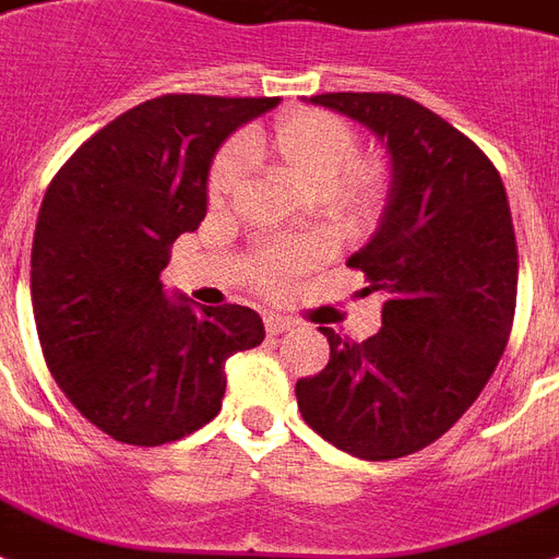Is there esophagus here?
<instances>
[{"label": "esophagus", "mask_w": 559, "mask_h": 559, "mask_svg": "<svg viewBox=\"0 0 559 559\" xmlns=\"http://www.w3.org/2000/svg\"><path fill=\"white\" fill-rule=\"evenodd\" d=\"M292 326H294V320L283 318V314H265L267 335H283V332H288Z\"/></svg>", "instance_id": "1"}]
</instances>
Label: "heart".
Returning <instances> with one entry per match:
<instances>
[{"label":"heart","mask_w":559,"mask_h":559,"mask_svg":"<svg viewBox=\"0 0 559 559\" xmlns=\"http://www.w3.org/2000/svg\"><path fill=\"white\" fill-rule=\"evenodd\" d=\"M267 148L300 177L314 192L326 198L349 218H370L382 201V175L373 166L361 163V136L347 119L326 110H300L283 116L267 133ZM259 136L248 133L245 145H230L210 171V201L224 203L239 189L248 157L245 151H257ZM323 257V245L314 239L283 245V248L259 250L250 257L248 276L253 288L265 294H280L297 271L314 265Z\"/></svg>","instance_id":"b5f03b06"}]
</instances>
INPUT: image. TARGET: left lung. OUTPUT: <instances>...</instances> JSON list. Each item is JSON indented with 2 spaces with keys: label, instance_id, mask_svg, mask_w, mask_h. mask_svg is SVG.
<instances>
[{
  "label": "left lung",
  "instance_id": "8db88e82",
  "mask_svg": "<svg viewBox=\"0 0 559 559\" xmlns=\"http://www.w3.org/2000/svg\"><path fill=\"white\" fill-rule=\"evenodd\" d=\"M311 102L388 142L382 224L347 265L384 297L382 329L353 341L320 326L329 365L297 382L302 419L365 461L414 455L464 417L508 347L519 253L490 157L419 102L326 93Z\"/></svg>",
  "mask_w": 559,
  "mask_h": 559
}]
</instances>
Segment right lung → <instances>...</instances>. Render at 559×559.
Wrapping results in <instances>:
<instances>
[{"label": "right lung", "mask_w": 559, "mask_h": 559, "mask_svg": "<svg viewBox=\"0 0 559 559\" xmlns=\"http://www.w3.org/2000/svg\"><path fill=\"white\" fill-rule=\"evenodd\" d=\"M276 102H142L93 133L46 189L32 248L43 358L67 400L119 443L163 445L206 426L227 388L224 361L265 338L248 306L171 302L159 271L206 215L221 142Z\"/></svg>", "instance_id": "right-lung-1"}]
</instances>
